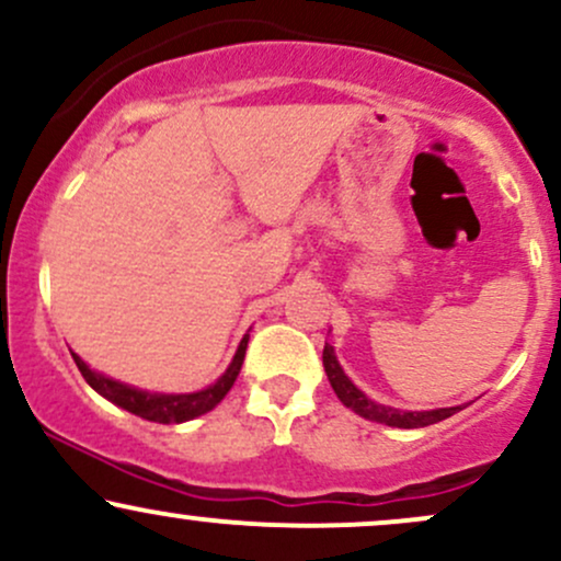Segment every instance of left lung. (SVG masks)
Instances as JSON below:
<instances>
[{
  "label": "left lung",
  "mask_w": 561,
  "mask_h": 561,
  "mask_svg": "<svg viewBox=\"0 0 561 561\" xmlns=\"http://www.w3.org/2000/svg\"><path fill=\"white\" fill-rule=\"evenodd\" d=\"M321 358H324V371L327 377H330L332 390L337 392V398L347 405V409H353L358 416H364V420L388 424V427L414 430V427H427V424L443 422L448 420V416H454L456 411H461L459 405H450V409H435V411H398V409H390V405L375 403L345 377V371L340 369L337 356H334V347L330 343L324 345V356Z\"/></svg>",
  "instance_id": "8db88e82"
}]
</instances>
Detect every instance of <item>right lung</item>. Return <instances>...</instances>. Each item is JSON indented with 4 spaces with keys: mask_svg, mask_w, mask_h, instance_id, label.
Wrapping results in <instances>:
<instances>
[{
    "mask_svg": "<svg viewBox=\"0 0 561 561\" xmlns=\"http://www.w3.org/2000/svg\"><path fill=\"white\" fill-rule=\"evenodd\" d=\"M248 337L244 334L240 347H237L234 358H231L229 369L224 371L218 382L210 385V388L199 390V392H186V396H158V392H145L137 388H128L124 382H115V379L105 377V375H96V371L89 369L87 364L81 362L79 356L73 353V362L79 366V371L83 375L92 388L100 392L102 398L107 401L121 405V409L131 411V414L141 416L147 422H158V424H179V422H190L195 416L205 414V411L216 409L218 403L224 401V396L231 390L234 385L237 375H240L242 362H244V347H248Z\"/></svg>",
    "mask_w": 561,
    "mask_h": 561,
    "instance_id": "1",
    "label": "right lung"
}]
</instances>
